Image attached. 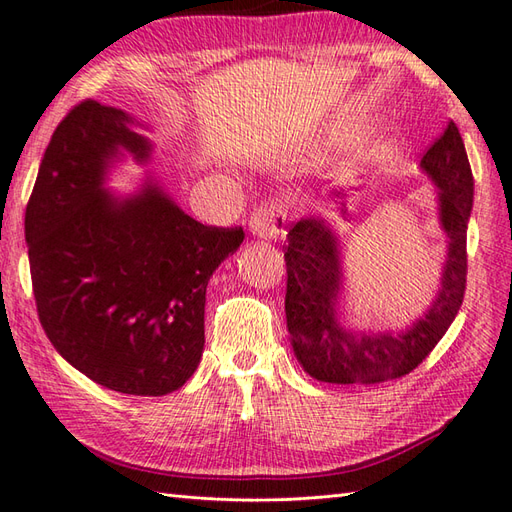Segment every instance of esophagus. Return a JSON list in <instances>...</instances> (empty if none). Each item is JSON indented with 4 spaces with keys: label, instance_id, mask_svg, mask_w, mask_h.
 I'll return each mask as SVG.
<instances>
[{
    "label": "esophagus",
    "instance_id": "esophagus-1",
    "mask_svg": "<svg viewBox=\"0 0 512 512\" xmlns=\"http://www.w3.org/2000/svg\"><path fill=\"white\" fill-rule=\"evenodd\" d=\"M249 232L258 238H265V241H276L285 232L283 205L274 201L260 203L249 216Z\"/></svg>",
    "mask_w": 512,
    "mask_h": 512
}]
</instances>
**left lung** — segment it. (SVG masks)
<instances>
[{
	"label": "left lung",
	"instance_id": "1",
	"mask_svg": "<svg viewBox=\"0 0 512 512\" xmlns=\"http://www.w3.org/2000/svg\"><path fill=\"white\" fill-rule=\"evenodd\" d=\"M437 185L440 225L448 236L442 285L422 318L400 333L353 331L340 325L342 265L338 236L320 216L291 225L285 245V314L291 347L311 378L331 384H378L411 373L442 340L466 289V229L473 207V172L462 134L451 121L422 156Z\"/></svg>",
	"mask_w": 512,
	"mask_h": 512
}]
</instances>
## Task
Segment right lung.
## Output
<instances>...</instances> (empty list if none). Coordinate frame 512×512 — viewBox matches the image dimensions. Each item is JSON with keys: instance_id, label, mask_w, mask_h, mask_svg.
<instances>
[{"instance_id": "obj_1", "label": "right lung", "mask_w": 512, "mask_h": 512, "mask_svg": "<svg viewBox=\"0 0 512 512\" xmlns=\"http://www.w3.org/2000/svg\"><path fill=\"white\" fill-rule=\"evenodd\" d=\"M134 125L86 99L52 132L26 205L30 278L61 358L106 389L165 395L201 362L207 283L245 232L194 221L154 183L106 190L121 156L150 159Z\"/></svg>"}]
</instances>
